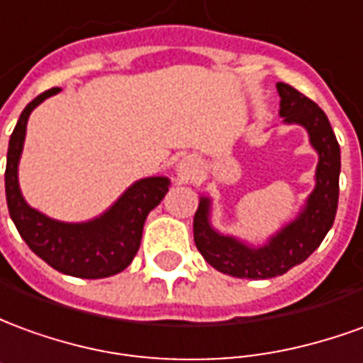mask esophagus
<instances>
[{
    "label": "esophagus",
    "instance_id": "esophagus-1",
    "mask_svg": "<svg viewBox=\"0 0 363 363\" xmlns=\"http://www.w3.org/2000/svg\"><path fill=\"white\" fill-rule=\"evenodd\" d=\"M177 173H179L182 181L192 179L196 174V163H194V159H184V161H181L179 167H177Z\"/></svg>",
    "mask_w": 363,
    "mask_h": 363
}]
</instances>
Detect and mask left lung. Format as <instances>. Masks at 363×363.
<instances>
[{
  "instance_id": "obj_1",
  "label": "left lung",
  "mask_w": 363,
  "mask_h": 363,
  "mask_svg": "<svg viewBox=\"0 0 363 363\" xmlns=\"http://www.w3.org/2000/svg\"><path fill=\"white\" fill-rule=\"evenodd\" d=\"M278 93L284 120L289 124H301L309 132L311 145L319 151V165L315 174L317 184L303 212L280 233H276L268 245L259 249L213 231L208 220L210 200H200L194 213V243L216 270L235 278H276L288 272L291 267L301 264L323 243L336 216L340 147L327 114L288 83H278Z\"/></svg>"
}]
</instances>
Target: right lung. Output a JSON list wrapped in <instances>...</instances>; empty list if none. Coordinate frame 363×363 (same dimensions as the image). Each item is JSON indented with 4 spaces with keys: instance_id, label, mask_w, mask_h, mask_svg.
Masks as SVG:
<instances>
[{
    "instance_id": "1",
    "label": "right lung",
    "mask_w": 363,
    "mask_h": 363,
    "mask_svg": "<svg viewBox=\"0 0 363 363\" xmlns=\"http://www.w3.org/2000/svg\"><path fill=\"white\" fill-rule=\"evenodd\" d=\"M58 91V87L44 91L30 101L13 130L5 167L7 208L23 241L46 264L67 276L106 278L122 272L132 262L142 243L145 218L165 198L169 179L150 177L134 182L108 212L87 223H62L33 210L21 194L17 181L27 120L35 106Z\"/></svg>"
}]
</instances>
